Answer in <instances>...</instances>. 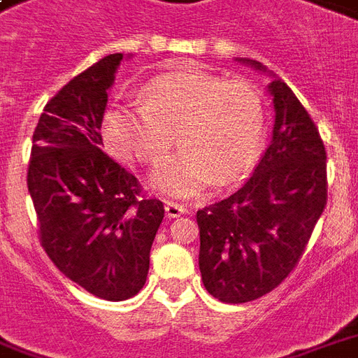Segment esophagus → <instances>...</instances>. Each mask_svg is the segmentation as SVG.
Here are the masks:
<instances>
[{"instance_id": "1", "label": "esophagus", "mask_w": 358, "mask_h": 358, "mask_svg": "<svg viewBox=\"0 0 358 358\" xmlns=\"http://www.w3.org/2000/svg\"><path fill=\"white\" fill-rule=\"evenodd\" d=\"M164 208H166V215H168L169 219L179 217L182 213H187V206L179 204V202H171V200H168V202L164 204Z\"/></svg>"}]
</instances>
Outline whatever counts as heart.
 I'll list each match as a JSON object with an SVG mask.
<instances>
[{"label": "heart", "instance_id": "obj_1", "mask_svg": "<svg viewBox=\"0 0 358 358\" xmlns=\"http://www.w3.org/2000/svg\"><path fill=\"white\" fill-rule=\"evenodd\" d=\"M181 150L150 176L154 190L194 196L213 179L231 182L254 168L265 145V104L248 82H227L204 70L154 78L135 103L112 104L103 135L125 160L156 164L173 147Z\"/></svg>", "mask_w": 358, "mask_h": 358}]
</instances>
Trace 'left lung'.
<instances>
[{"label": "left lung", "mask_w": 358, "mask_h": 358, "mask_svg": "<svg viewBox=\"0 0 358 358\" xmlns=\"http://www.w3.org/2000/svg\"><path fill=\"white\" fill-rule=\"evenodd\" d=\"M275 106L273 139L234 194L198 210L202 282L225 303H246L275 289L301 259L326 206V150L294 91L262 62Z\"/></svg>", "instance_id": "1"}]
</instances>
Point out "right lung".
<instances>
[{
    "label": "right lung",
    "instance_id": "add662e5",
    "mask_svg": "<svg viewBox=\"0 0 358 358\" xmlns=\"http://www.w3.org/2000/svg\"><path fill=\"white\" fill-rule=\"evenodd\" d=\"M124 53L104 57L45 104L32 139L28 192L49 259L106 301L145 286L164 204L141 196L137 177L103 152L108 90Z\"/></svg>",
    "mask_w": 358,
    "mask_h": 358
}]
</instances>
